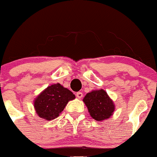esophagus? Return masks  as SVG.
I'll use <instances>...</instances> for the list:
<instances>
[{"label": "esophagus", "mask_w": 157, "mask_h": 157, "mask_svg": "<svg viewBox=\"0 0 157 157\" xmlns=\"http://www.w3.org/2000/svg\"><path fill=\"white\" fill-rule=\"evenodd\" d=\"M76 96H77V97L79 98V99H81V98L83 97V93H82L81 92H78V93H76Z\"/></svg>", "instance_id": "esophagus-1"}]
</instances>
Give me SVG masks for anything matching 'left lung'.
<instances>
[{"label":"left lung","instance_id":"8db88e82","mask_svg":"<svg viewBox=\"0 0 157 157\" xmlns=\"http://www.w3.org/2000/svg\"><path fill=\"white\" fill-rule=\"evenodd\" d=\"M83 101L87 107L90 116L96 121H102L109 118L115 111L113 101L104 90L88 93Z\"/></svg>","mask_w":157,"mask_h":157}]
</instances>
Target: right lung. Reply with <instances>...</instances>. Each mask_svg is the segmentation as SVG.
Segmentation results:
<instances>
[{"instance_id":"obj_1","label":"right lung","mask_w":157,"mask_h":157,"mask_svg":"<svg viewBox=\"0 0 157 157\" xmlns=\"http://www.w3.org/2000/svg\"><path fill=\"white\" fill-rule=\"evenodd\" d=\"M74 99L72 92L56 83L48 86L36 98L34 108L40 118L50 121L59 116L67 102Z\"/></svg>"}]
</instances>
